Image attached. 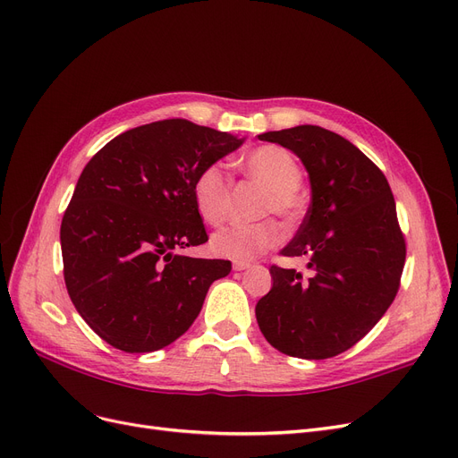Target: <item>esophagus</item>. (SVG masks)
I'll return each instance as SVG.
<instances>
[{
  "label": "esophagus",
  "mask_w": 458,
  "mask_h": 458,
  "mask_svg": "<svg viewBox=\"0 0 458 458\" xmlns=\"http://www.w3.org/2000/svg\"><path fill=\"white\" fill-rule=\"evenodd\" d=\"M250 267H251V265H250L248 261H234V263H233V268H234V270H246V268H250Z\"/></svg>",
  "instance_id": "obj_1"
}]
</instances>
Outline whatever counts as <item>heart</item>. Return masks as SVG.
<instances>
[{"label": "heart", "instance_id": "heart-1", "mask_svg": "<svg viewBox=\"0 0 458 458\" xmlns=\"http://www.w3.org/2000/svg\"><path fill=\"white\" fill-rule=\"evenodd\" d=\"M241 173L251 184L265 190L259 200L258 216L276 214L285 225H295L302 217L304 203L301 197L302 169L299 161L282 146L267 144L251 150L239 163ZM195 207L210 225L224 224L233 200V186L219 163H208L193 180ZM284 239L280 225L274 219H263L250 225H233L212 236L210 248L219 258L233 261H251L278 246Z\"/></svg>", "mask_w": 458, "mask_h": 458}]
</instances>
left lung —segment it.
I'll use <instances>...</instances> for the list:
<instances>
[{
  "label": "left lung",
  "instance_id": "obj_1",
  "mask_svg": "<svg viewBox=\"0 0 458 458\" xmlns=\"http://www.w3.org/2000/svg\"><path fill=\"white\" fill-rule=\"evenodd\" d=\"M261 140L295 152L312 203L285 258L308 274L270 267L272 289L255 306L267 342L299 359H328L355 345L393 304L406 261L389 182L355 144L319 125L268 131Z\"/></svg>",
  "mask_w": 458,
  "mask_h": 458
}]
</instances>
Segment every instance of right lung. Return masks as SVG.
Instances as JSON below:
<instances>
[{"instance_id": "right-lung-1", "label": "right lung", "mask_w": 458, "mask_h": 458, "mask_svg": "<svg viewBox=\"0 0 458 458\" xmlns=\"http://www.w3.org/2000/svg\"><path fill=\"white\" fill-rule=\"evenodd\" d=\"M244 139L173 118L139 125L88 161L64 214V278L82 319L125 353L184 335L231 261L178 253L205 244L193 180Z\"/></svg>"}]
</instances>
